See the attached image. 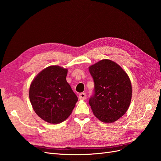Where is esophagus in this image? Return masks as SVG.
I'll use <instances>...</instances> for the list:
<instances>
[{"label": "esophagus", "mask_w": 161, "mask_h": 161, "mask_svg": "<svg viewBox=\"0 0 161 161\" xmlns=\"http://www.w3.org/2000/svg\"><path fill=\"white\" fill-rule=\"evenodd\" d=\"M86 97V93H85V92H81V93L79 94V99H81V100L85 99Z\"/></svg>", "instance_id": "34e87169"}]
</instances>
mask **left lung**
<instances>
[{"label":"left lung","mask_w":161,"mask_h":161,"mask_svg":"<svg viewBox=\"0 0 161 161\" xmlns=\"http://www.w3.org/2000/svg\"><path fill=\"white\" fill-rule=\"evenodd\" d=\"M94 80V93L89 105L97 118L105 123L119 119L127 111L131 99V82L117 63L102 60L89 67Z\"/></svg>","instance_id":"obj_1"}]
</instances>
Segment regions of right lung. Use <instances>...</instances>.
Masks as SVG:
<instances>
[{
    "mask_svg": "<svg viewBox=\"0 0 161 161\" xmlns=\"http://www.w3.org/2000/svg\"><path fill=\"white\" fill-rule=\"evenodd\" d=\"M66 69L50 66L32 81L30 99L33 110L42 119L59 124L67 119L75 107L78 97L68 83Z\"/></svg>",
    "mask_w": 161,
    "mask_h": 161,
    "instance_id": "obj_1",
    "label": "right lung"
}]
</instances>
